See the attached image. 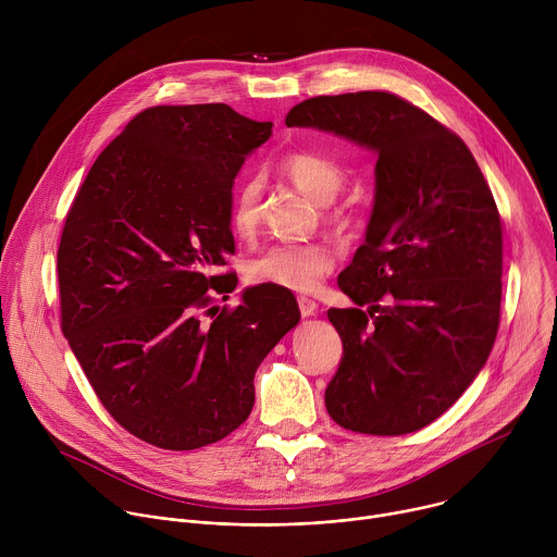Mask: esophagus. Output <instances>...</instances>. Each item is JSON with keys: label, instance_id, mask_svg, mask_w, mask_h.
<instances>
[{"label": "esophagus", "instance_id": "obj_1", "mask_svg": "<svg viewBox=\"0 0 557 557\" xmlns=\"http://www.w3.org/2000/svg\"><path fill=\"white\" fill-rule=\"evenodd\" d=\"M297 304H299V312H301L304 317L314 314V312H317V308H320V304H317L314 299H308V297H299V299H297Z\"/></svg>", "mask_w": 557, "mask_h": 557}]
</instances>
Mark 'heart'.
<instances>
[{
  "mask_svg": "<svg viewBox=\"0 0 557 557\" xmlns=\"http://www.w3.org/2000/svg\"><path fill=\"white\" fill-rule=\"evenodd\" d=\"M282 174L320 205L333 202L344 187V170L324 156L297 151L288 153ZM262 183L251 176L235 189L228 211V224L240 240H253L262 218ZM339 220V213H333ZM335 256L326 245H277L253 258L247 267V277L253 284L275 286L290 293H312L333 271Z\"/></svg>",
  "mask_w": 557,
  "mask_h": 557,
  "instance_id": "1",
  "label": "heart"
}]
</instances>
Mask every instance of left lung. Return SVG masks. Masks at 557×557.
<instances>
[{
    "label": "left lung",
    "instance_id": "1",
    "mask_svg": "<svg viewBox=\"0 0 557 557\" xmlns=\"http://www.w3.org/2000/svg\"><path fill=\"white\" fill-rule=\"evenodd\" d=\"M286 125L376 153L366 243L337 280L357 306L329 310L344 357L326 410L359 434L417 432L460 399L498 335L503 222L492 189L460 136L389 92L312 97Z\"/></svg>",
    "mask_w": 557,
    "mask_h": 557
}]
</instances>
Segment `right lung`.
I'll use <instances>...</instances> for the list:
<instances>
[{"label": "right lung", "instance_id": "right-lung-1", "mask_svg": "<svg viewBox=\"0 0 557 557\" xmlns=\"http://www.w3.org/2000/svg\"><path fill=\"white\" fill-rule=\"evenodd\" d=\"M271 132L224 103L147 108L65 215L61 331L103 408L149 445L198 449L240 428L258 366L299 322L275 286L247 288L233 310L208 293L237 286L220 273L235 253L231 189Z\"/></svg>", "mask_w": 557, "mask_h": 557}]
</instances>
